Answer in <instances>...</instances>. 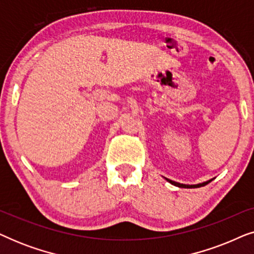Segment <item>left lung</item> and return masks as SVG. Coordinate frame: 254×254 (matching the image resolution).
Here are the masks:
<instances>
[{
  "mask_svg": "<svg viewBox=\"0 0 254 254\" xmlns=\"http://www.w3.org/2000/svg\"><path fill=\"white\" fill-rule=\"evenodd\" d=\"M166 180H168V182L170 183V184H172V185H175V186H178V187H183V189H197V187H202V186H206L207 184H209L211 180L213 179H209V180H207V182H203V183H200V184H195V185H187V184H180V183H177V182H173V180H171V179H168V178H165Z\"/></svg>",
  "mask_w": 254,
  "mask_h": 254,
  "instance_id": "8db88e82",
  "label": "left lung"
}]
</instances>
